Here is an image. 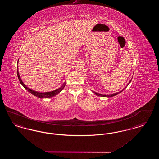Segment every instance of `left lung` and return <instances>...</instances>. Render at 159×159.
Wrapping results in <instances>:
<instances>
[{
    "label": "left lung",
    "mask_w": 159,
    "mask_h": 159,
    "mask_svg": "<svg viewBox=\"0 0 159 159\" xmlns=\"http://www.w3.org/2000/svg\"><path fill=\"white\" fill-rule=\"evenodd\" d=\"M131 80H130V82H129L128 84H129V83L131 82ZM124 89H123L122 91H123ZM122 91H120V92H117V93H114V94H111V95H101V94H99V93H97V92H93L94 93H95L96 95H98V96H100V97H111L114 96V95H117V94H119V93L121 92Z\"/></svg>",
    "instance_id": "8db88e82"
}]
</instances>
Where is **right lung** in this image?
Returning <instances> with one entry per match:
<instances>
[{
	"label": "right lung",
	"mask_w": 159,
	"mask_h": 159,
	"mask_svg": "<svg viewBox=\"0 0 159 159\" xmlns=\"http://www.w3.org/2000/svg\"><path fill=\"white\" fill-rule=\"evenodd\" d=\"M17 76H18V79H19V80H20V82L21 84L23 85V87H24V88L27 91H29L30 93L33 94V95H34V96H36V97H38L39 98H51V97H52L53 96H55V95H57L58 93H60L61 91H62V90L63 89V88H64V86H65V85H66V83L65 82V83H64V84H62V86L61 88H58V89L55 90V91L42 93V92H37V91H33V90L31 89L30 88H27V86L24 84L23 82H22V80H21V77H20V75H19V73H18V70H17Z\"/></svg>",
	"instance_id": "1"
}]
</instances>
